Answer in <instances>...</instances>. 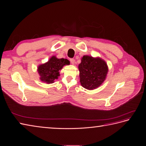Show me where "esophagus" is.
Here are the masks:
<instances>
[{
  "label": "esophagus",
  "instance_id": "34e87169",
  "mask_svg": "<svg viewBox=\"0 0 146 146\" xmlns=\"http://www.w3.org/2000/svg\"><path fill=\"white\" fill-rule=\"evenodd\" d=\"M70 62H71L72 64H74V62H75V60H74V59H73V58H70Z\"/></svg>",
  "mask_w": 146,
  "mask_h": 146
}]
</instances>
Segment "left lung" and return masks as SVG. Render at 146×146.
<instances>
[{
  "label": "left lung",
  "mask_w": 146,
  "mask_h": 146,
  "mask_svg": "<svg viewBox=\"0 0 146 146\" xmlns=\"http://www.w3.org/2000/svg\"><path fill=\"white\" fill-rule=\"evenodd\" d=\"M80 82L87 90H94L104 82L108 68L106 63L102 59L84 56L79 65Z\"/></svg>",
  "instance_id": "1"
}]
</instances>
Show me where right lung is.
Listing matches in <instances>:
<instances>
[{
	"label": "right lung",
	"instance_id": "1",
	"mask_svg": "<svg viewBox=\"0 0 146 146\" xmlns=\"http://www.w3.org/2000/svg\"><path fill=\"white\" fill-rule=\"evenodd\" d=\"M69 63L67 59H58L55 56H52L47 62L38 67L41 80L47 84L53 83L54 80L57 79L59 76V70Z\"/></svg>",
	"mask_w": 146,
	"mask_h": 146
}]
</instances>
